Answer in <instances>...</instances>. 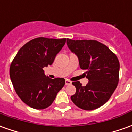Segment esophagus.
<instances>
[{
  "label": "esophagus",
  "mask_w": 132,
  "mask_h": 132,
  "mask_svg": "<svg viewBox=\"0 0 132 132\" xmlns=\"http://www.w3.org/2000/svg\"><path fill=\"white\" fill-rule=\"evenodd\" d=\"M65 85H66V86H69V85H71V82L70 80H66V82H65Z\"/></svg>",
  "instance_id": "obj_1"
}]
</instances>
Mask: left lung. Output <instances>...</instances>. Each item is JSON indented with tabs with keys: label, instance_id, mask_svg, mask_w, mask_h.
<instances>
[{
	"label": "left lung",
	"instance_id": "8db88e82",
	"mask_svg": "<svg viewBox=\"0 0 132 132\" xmlns=\"http://www.w3.org/2000/svg\"><path fill=\"white\" fill-rule=\"evenodd\" d=\"M66 44L77 56L80 69H87L89 82L83 86L73 82L76 92L71 98L78 108L93 110L101 107L110 99L119 82V62L108 46L95 40H72Z\"/></svg>",
	"mask_w": 132,
	"mask_h": 132
}]
</instances>
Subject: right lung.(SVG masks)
Here are the masks:
<instances>
[{
	"instance_id": "obj_1",
	"label": "right lung",
	"mask_w": 132,
	"mask_h": 132,
	"mask_svg": "<svg viewBox=\"0 0 132 132\" xmlns=\"http://www.w3.org/2000/svg\"><path fill=\"white\" fill-rule=\"evenodd\" d=\"M66 39L39 37L24 44L10 65V76L16 93L31 108L42 110L54 102L65 85V79H52L43 68L52 65Z\"/></svg>"
}]
</instances>
